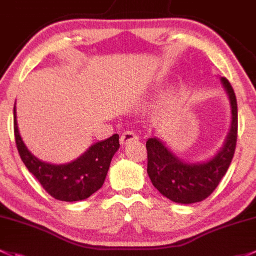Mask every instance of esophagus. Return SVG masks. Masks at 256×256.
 <instances>
[{"mask_svg":"<svg viewBox=\"0 0 256 256\" xmlns=\"http://www.w3.org/2000/svg\"><path fill=\"white\" fill-rule=\"evenodd\" d=\"M137 140H138V137H137V135L134 131H124L122 135H121L120 137V144H131V142H136Z\"/></svg>","mask_w":256,"mask_h":256,"instance_id":"34e87169","label":"esophagus"}]
</instances>
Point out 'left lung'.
Returning a JSON list of instances; mask_svg holds the SVG:
<instances>
[{
  "instance_id": "obj_1",
  "label": "left lung",
  "mask_w": 256,
  "mask_h": 256,
  "mask_svg": "<svg viewBox=\"0 0 256 256\" xmlns=\"http://www.w3.org/2000/svg\"><path fill=\"white\" fill-rule=\"evenodd\" d=\"M230 96L232 124L222 150L206 163H184L162 141L150 137L146 142L147 173L153 186L163 196L178 204H195L208 198L218 186L233 160L238 136V109L236 93L230 80L222 77Z\"/></svg>"
}]
</instances>
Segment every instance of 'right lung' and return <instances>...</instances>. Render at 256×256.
Listing matches in <instances>:
<instances>
[{
  "label": "right lung",
  "instance_id": "add662e5",
  "mask_svg": "<svg viewBox=\"0 0 256 256\" xmlns=\"http://www.w3.org/2000/svg\"><path fill=\"white\" fill-rule=\"evenodd\" d=\"M14 138L20 156L28 170L36 178L45 192L60 201H80L102 188L114 153L119 150V135L114 134L106 141L96 142L78 160L67 164H49L34 157L22 141L16 120Z\"/></svg>",
  "mask_w": 256,
  "mask_h": 256
}]
</instances>
